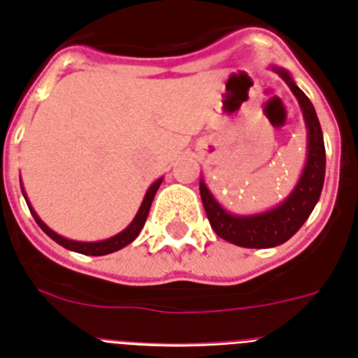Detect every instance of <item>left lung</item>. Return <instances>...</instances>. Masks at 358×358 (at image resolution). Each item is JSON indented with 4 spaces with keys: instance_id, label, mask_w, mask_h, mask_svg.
I'll return each mask as SVG.
<instances>
[{
    "instance_id": "left-lung-1",
    "label": "left lung",
    "mask_w": 358,
    "mask_h": 358,
    "mask_svg": "<svg viewBox=\"0 0 358 358\" xmlns=\"http://www.w3.org/2000/svg\"><path fill=\"white\" fill-rule=\"evenodd\" d=\"M273 69L287 82L294 96L297 98L306 125V161L297 185L287 195L285 201L280 202L273 210L255 215H235L222 208V204L213 197L204 179L199 182L202 204L213 231L220 238L240 248L267 249L285 243L306 222V218L310 217L321 197V189L324 185L327 152H324L321 123L315 115L314 106L308 96L297 87L287 69L276 66H273Z\"/></svg>"
}]
</instances>
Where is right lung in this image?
<instances>
[{"mask_svg":"<svg viewBox=\"0 0 358 358\" xmlns=\"http://www.w3.org/2000/svg\"><path fill=\"white\" fill-rule=\"evenodd\" d=\"M161 182H163V177H159L157 181H154L150 186H148L147 194H145L140 210H138L136 217L132 218V222L129 224L125 229L120 231L118 235L110 236V238H107V240H100V242H77V240L64 238V236H61L59 233H55L53 229H50V227L46 226L43 220H41L39 215L36 213V210L31 208V204H30V201H28L27 192H24L23 185H21V192H23L24 201H27V204H28V208H30L31 215H34V218H36V222L39 224L41 229H43L44 233L50 236V238L55 240L59 245L69 249V251L80 252V255H87V256H103V255H110V252H115V251H120V249H123L125 245H129L131 242H134L136 236L140 235V231L143 229L145 220H147V217H148V211H150L152 201H154V195H156V192L159 189Z\"/></svg>","mask_w":358,"mask_h":358,"instance_id":"add662e5","label":"right lung"}]
</instances>
